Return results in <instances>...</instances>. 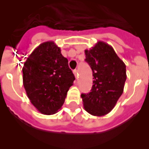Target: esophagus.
Here are the masks:
<instances>
[{"label":"esophagus","instance_id":"obj_1","mask_svg":"<svg viewBox=\"0 0 149 149\" xmlns=\"http://www.w3.org/2000/svg\"><path fill=\"white\" fill-rule=\"evenodd\" d=\"M73 74L76 77H77V75H78V70H73Z\"/></svg>","mask_w":149,"mask_h":149}]
</instances>
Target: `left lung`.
<instances>
[{
	"mask_svg": "<svg viewBox=\"0 0 149 149\" xmlns=\"http://www.w3.org/2000/svg\"><path fill=\"white\" fill-rule=\"evenodd\" d=\"M85 55L93 71V85L91 92L81 94L84 107L91 115L104 116L113 110L123 93L126 65L113 47L102 41L85 50Z\"/></svg>",
	"mask_w": 149,
	"mask_h": 149,
	"instance_id": "obj_1",
	"label": "left lung"
}]
</instances>
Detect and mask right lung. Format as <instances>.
<instances>
[{"label":"right lung","mask_w":149,"mask_h":149,"mask_svg":"<svg viewBox=\"0 0 149 149\" xmlns=\"http://www.w3.org/2000/svg\"><path fill=\"white\" fill-rule=\"evenodd\" d=\"M22 72L23 85L34 107L43 114L57 113L75 80L60 48L52 41L40 44L27 58Z\"/></svg>","instance_id":"right-lung-1"}]
</instances>
